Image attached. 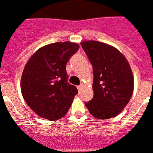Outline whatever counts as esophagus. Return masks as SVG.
<instances>
[{"label":"esophagus","instance_id":"34e87169","mask_svg":"<svg viewBox=\"0 0 153 153\" xmlns=\"http://www.w3.org/2000/svg\"><path fill=\"white\" fill-rule=\"evenodd\" d=\"M77 88H78V90H79V91H80L82 90V85H79V86H77Z\"/></svg>","mask_w":153,"mask_h":153}]
</instances>
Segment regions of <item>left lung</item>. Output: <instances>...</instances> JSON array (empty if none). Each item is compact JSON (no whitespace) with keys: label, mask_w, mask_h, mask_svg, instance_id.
I'll use <instances>...</instances> for the list:
<instances>
[{"label":"left lung","mask_w":153,"mask_h":153,"mask_svg":"<svg viewBox=\"0 0 153 153\" xmlns=\"http://www.w3.org/2000/svg\"><path fill=\"white\" fill-rule=\"evenodd\" d=\"M81 46L93 66L94 97L85 103L94 117L105 120L117 116L133 95L134 79L128 60L114 47L95 40Z\"/></svg>","instance_id":"1"}]
</instances>
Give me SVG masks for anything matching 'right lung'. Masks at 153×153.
I'll return each instance as SVG.
<instances>
[{"mask_svg":"<svg viewBox=\"0 0 153 153\" xmlns=\"http://www.w3.org/2000/svg\"><path fill=\"white\" fill-rule=\"evenodd\" d=\"M79 49V44L68 41L48 44L25 65L20 81L23 98L42 118L55 121L69 110L78 90L67 82L66 65Z\"/></svg>","mask_w":153,"mask_h":153,"instance_id":"right-lung-1","label":"right lung"}]
</instances>
